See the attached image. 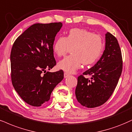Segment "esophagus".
Returning a JSON list of instances; mask_svg holds the SVG:
<instances>
[{"label":"esophagus","mask_w":132,"mask_h":132,"mask_svg":"<svg viewBox=\"0 0 132 132\" xmlns=\"http://www.w3.org/2000/svg\"><path fill=\"white\" fill-rule=\"evenodd\" d=\"M69 74H68V72H64V78H66V77H69Z\"/></svg>","instance_id":"esophagus-1"}]
</instances>
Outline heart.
Masks as SVG:
<instances>
[{"label":"heart","instance_id":"1","mask_svg":"<svg viewBox=\"0 0 132 132\" xmlns=\"http://www.w3.org/2000/svg\"><path fill=\"white\" fill-rule=\"evenodd\" d=\"M104 47L103 40L99 35L84 29L73 28L66 37L57 38L53 50L58 57L64 56L69 48L72 55L65 57L58 64V68L66 72L72 73L81 67L82 63L90 65L100 56Z\"/></svg>","mask_w":132,"mask_h":132}]
</instances>
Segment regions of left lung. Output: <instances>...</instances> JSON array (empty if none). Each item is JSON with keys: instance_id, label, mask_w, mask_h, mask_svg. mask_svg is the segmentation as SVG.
<instances>
[{"instance_id": "obj_1", "label": "left lung", "mask_w": 132, "mask_h": 132, "mask_svg": "<svg viewBox=\"0 0 132 132\" xmlns=\"http://www.w3.org/2000/svg\"><path fill=\"white\" fill-rule=\"evenodd\" d=\"M105 36V50L100 59L83 73L92 77L89 79L80 75L77 78L76 98L81 105L89 108L102 105L108 100L122 71V53L118 41L109 32Z\"/></svg>"}]
</instances>
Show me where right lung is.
<instances>
[{
	"instance_id": "obj_1",
	"label": "right lung",
	"mask_w": 132,
	"mask_h": 132,
	"mask_svg": "<svg viewBox=\"0 0 132 132\" xmlns=\"http://www.w3.org/2000/svg\"><path fill=\"white\" fill-rule=\"evenodd\" d=\"M62 26L60 22L34 24L13 45L10 54L13 86L29 105L37 107L47 102L55 87L64 78L62 70L46 72L56 65L53 45Z\"/></svg>"
}]
</instances>
